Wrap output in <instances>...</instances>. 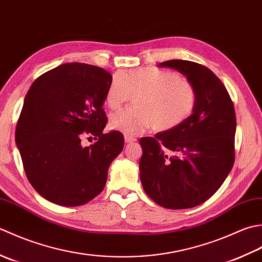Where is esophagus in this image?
<instances>
[{"label": "esophagus", "instance_id": "1", "mask_svg": "<svg viewBox=\"0 0 262 262\" xmlns=\"http://www.w3.org/2000/svg\"><path fill=\"white\" fill-rule=\"evenodd\" d=\"M124 141H125V143H132V142L137 141V139L135 137H130V136L125 135L124 136Z\"/></svg>", "mask_w": 262, "mask_h": 262}]
</instances>
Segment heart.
I'll return each mask as SVG.
<instances>
[{
  "label": "heart",
  "instance_id": "b5f03b06",
  "mask_svg": "<svg viewBox=\"0 0 262 262\" xmlns=\"http://www.w3.org/2000/svg\"><path fill=\"white\" fill-rule=\"evenodd\" d=\"M137 95L135 107L121 110L110 116V127L127 136H137L152 126L167 131L188 119L196 104V90L178 73L157 68H141L112 78L105 96L111 110Z\"/></svg>",
  "mask_w": 262,
  "mask_h": 262
}]
</instances>
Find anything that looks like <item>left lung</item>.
Masks as SVG:
<instances>
[{
    "label": "left lung",
    "instance_id": "1",
    "mask_svg": "<svg viewBox=\"0 0 262 262\" xmlns=\"http://www.w3.org/2000/svg\"><path fill=\"white\" fill-rule=\"evenodd\" d=\"M158 67L182 73L196 90V104L183 123L140 139L142 188L167 209H186L208 200L234 164L236 117L233 101L215 73L201 64L170 60Z\"/></svg>",
    "mask_w": 262,
    "mask_h": 262
}]
</instances>
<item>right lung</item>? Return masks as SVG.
<instances>
[{
	"mask_svg": "<svg viewBox=\"0 0 262 262\" xmlns=\"http://www.w3.org/2000/svg\"><path fill=\"white\" fill-rule=\"evenodd\" d=\"M111 80L101 68L66 63L37 78L26 95L15 141L29 182L53 204L77 207L93 200L123 149L121 132H103ZM86 134L98 141L83 147Z\"/></svg>",
	"mask_w": 262,
	"mask_h": 262,
	"instance_id": "right-lung-1",
	"label": "right lung"
}]
</instances>
